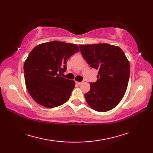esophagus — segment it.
Listing matches in <instances>:
<instances>
[{
  "mask_svg": "<svg viewBox=\"0 0 153 153\" xmlns=\"http://www.w3.org/2000/svg\"><path fill=\"white\" fill-rule=\"evenodd\" d=\"M76 84H77V85H79L83 83V82H76Z\"/></svg>",
  "mask_w": 153,
  "mask_h": 153,
  "instance_id": "obj_1",
  "label": "esophagus"
}]
</instances>
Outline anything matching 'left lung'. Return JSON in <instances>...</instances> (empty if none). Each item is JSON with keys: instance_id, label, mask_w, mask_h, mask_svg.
Wrapping results in <instances>:
<instances>
[{"instance_id": "1", "label": "left lung", "mask_w": 153, "mask_h": 153, "mask_svg": "<svg viewBox=\"0 0 153 153\" xmlns=\"http://www.w3.org/2000/svg\"><path fill=\"white\" fill-rule=\"evenodd\" d=\"M80 51L89 66L99 71L98 79L91 83L85 94L87 102L93 110L107 112L118 105L125 95L130 66L118 47L100 43L79 45Z\"/></svg>"}]
</instances>
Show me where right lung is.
Here are the masks:
<instances>
[{
    "label": "right lung",
    "instance_id": "1",
    "mask_svg": "<svg viewBox=\"0 0 153 153\" xmlns=\"http://www.w3.org/2000/svg\"><path fill=\"white\" fill-rule=\"evenodd\" d=\"M79 51L77 45L57 41L39 45L31 51L24 71L27 91L35 102L54 108L67 101L75 82L59 74L66 71L67 60Z\"/></svg>",
    "mask_w": 153,
    "mask_h": 153
}]
</instances>
